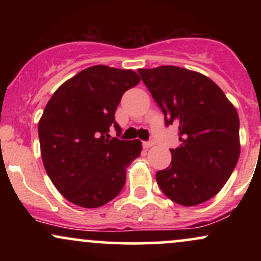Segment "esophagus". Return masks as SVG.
<instances>
[{
    "instance_id": "esophagus-1",
    "label": "esophagus",
    "mask_w": 261,
    "mask_h": 261,
    "mask_svg": "<svg viewBox=\"0 0 261 261\" xmlns=\"http://www.w3.org/2000/svg\"><path fill=\"white\" fill-rule=\"evenodd\" d=\"M154 145V142H152V141H148V142H143L142 143V146H143V148H146V149H148L149 147H152V146Z\"/></svg>"
}]
</instances>
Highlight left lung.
I'll return each instance as SVG.
<instances>
[{"mask_svg": "<svg viewBox=\"0 0 261 261\" xmlns=\"http://www.w3.org/2000/svg\"><path fill=\"white\" fill-rule=\"evenodd\" d=\"M164 114L166 125H179L180 146L155 180L179 205L195 206L226 184L241 153L239 118L222 89L205 74L176 66L137 70Z\"/></svg>", "mask_w": 261, "mask_h": 261, "instance_id": "8db88e82", "label": "left lung"}]
</instances>
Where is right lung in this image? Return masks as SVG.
Returning <instances> with one entry per match:
<instances>
[{"label":"right lung","instance_id":"right-lung-1","mask_svg":"<svg viewBox=\"0 0 261 261\" xmlns=\"http://www.w3.org/2000/svg\"><path fill=\"white\" fill-rule=\"evenodd\" d=\"M133 70L97 65L56 89L39 120L43 163L50 180L66 200L95 208L119 195L126 168L142 151L140 140L109 139L121 128L115 112L122 94L139 85Z\"/></svg>","mask_w":261,"mask_h":261}]
</instances>
